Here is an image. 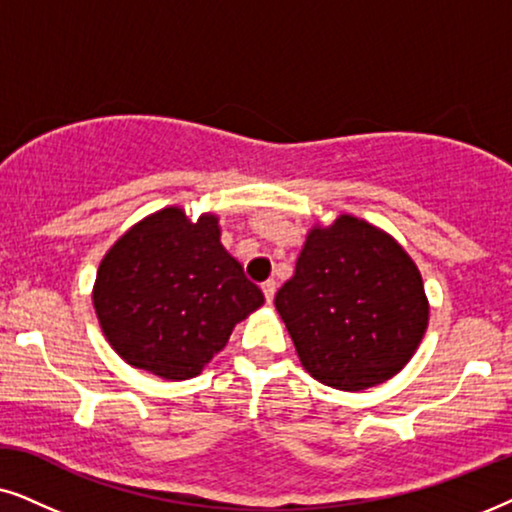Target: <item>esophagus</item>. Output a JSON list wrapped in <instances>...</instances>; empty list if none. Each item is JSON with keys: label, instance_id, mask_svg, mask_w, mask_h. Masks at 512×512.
Returning <instances> with one entry per match:
<instances>
[{"label": "esophagus", "instance_id": "obj_1", "mask_svg": "<svg viewBox=\"0 0 512 512\" xmlns=\"http://www.w3.org/2000/svg\"><path fill=\"white\" fill-rule=\"evenodd\" d=\"M262 292H264V299L271 304L274 302V295H276V281H264L262 283Z\"/></svg>", "mask_w": 512, "mask_h": 512}]
</instances>
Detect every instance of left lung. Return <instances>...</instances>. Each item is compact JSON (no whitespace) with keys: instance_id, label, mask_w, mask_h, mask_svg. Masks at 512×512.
<instances>
[{"instance_id":"obj_1","label":"left lung","mask_w":512,"mask_h":512,"mask_svg":"<svg viewBox=\"0 0 512 512\" xmlns=\"http://www.w3.org/2000/svg\"><path fill=\"white\" fill-rule=\"evenodd\" d=\"M274 304L304 370L339 391L391 379L428 325L424 283L410 255L351 215L311 231Z\"/></svg>"}]
</instances>
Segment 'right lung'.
<instances>
[{
    "mask_svg": "<svg viewBox=\"0 0 512 512\" xmlns=\"http://www.w3.org/2000/svg\"><path fill=\"white\" fill-rule=\"evenodd\" d=\"M93 304L128 365L175 381L196 377L264 295L222 248L217 217L163 208L112 245Z\"/></svg>",
    "mask_w": 512,
    "mask_h": 512,
    "instance_id": "obj_1",
    "label": "right lung"
}]
</instances>
